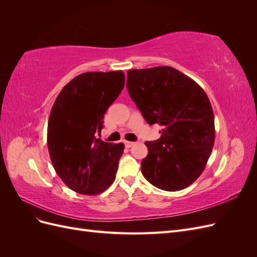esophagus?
Wrapping results in <instances>:
<instances>
[{
  "label": "esophagus",
  "instance_id": "obj_1",
  "mask_svg": "<svg viewBox=\"0 0 257 257\" xmlns=\"http://www.w3.org/2000/svg\"><path fill=\"white\" fill-rule=\"evenodd\" d=\"M124 145H125L126 148H131L132 146L134 145V143H132V142H125V143H124Z\"/></svg>",
  "mask_w": 257,
  "mask_h": 257
}]
</instances>
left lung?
Segmentation results:
<instances>
[{
    "mask_svg": "<svg viewBox=\"0 0 257 257\" xmlns=\"http://www.w3.org/2000/svg\"><path fill=\"white\" fill-rule=\"evenodd\" d=\"M126 88L145 120L162 125L147 142L142 173L152 185L175 192L204 172L214 145V115L199 84L170 66L127 71Z\"/></svg>",
    "mask_w": 257,
    "mask_h": 257,
    "instance_id": "1",
    "label": "left lung"
}]
</instances>
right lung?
Segmentation results:
<instances>
[{"mask_svg":"<svg viewBox=\"0 0 257 257\" xmlns=\"http://www.w3.org/2000/svg\"><path fill=\"white\" fill-rule=\"evenodd\" d=\"M122 71L80 74L62 89L48 120L54 170L69 189L97 195L112 184L124 145L97 138L104 114L124 88Z\"/></svg>","mask_w":257,"mask_h":257,"instance_id":"right-lung-1","label":"right lung"}]
</instances>
